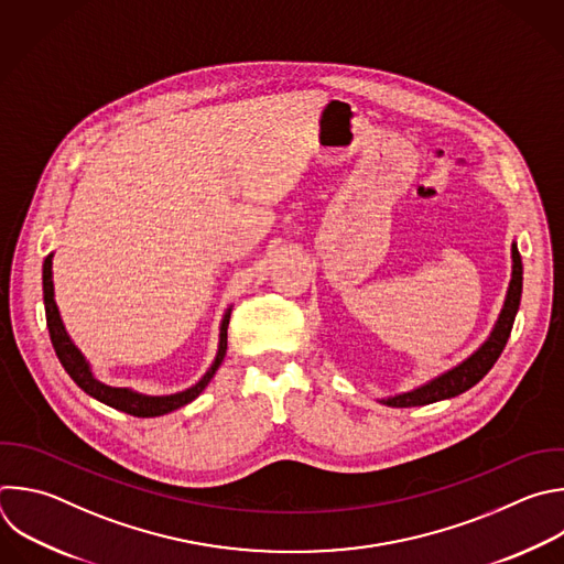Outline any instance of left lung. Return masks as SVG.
Here are the masks:
<instances>
[{
	"instance_id": "obj_1",
	"label": "left lung",
	"mask_w": 564,
	"mask_h": 564,
	"mask_svg": "<svg viewBox=\"0 0 564 564\" xmlns=\"http://www.w3.org/2000/svg\"><path fill=\"white\" fill-rule=\"evenodd\" d=\"M511 259H513V272H511V283H509V292L505 299V307L500 312V318L491 332V336L460 365H456L454 369L441 373L438 379L430 381L427 386L408 392V394H399L392 399H386L383 403L390 408H416V405H430L436 401H445L452 397H458L463 392H467L469 388H474L485 373L494 367V362L498 360V356L502 354L507 338L511 334L513 327V318L520 305V294H522V261H520V252L513 246L511 248Z\"/></svg>"
}]
</instances>
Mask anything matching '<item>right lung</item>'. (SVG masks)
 Returning a JSON list of instances; mask_svg holds the SVG:
<instances>
[{
  "mask_svg": "<svg viewBox=\"0 0 564 564\" xmlns=\"http://www.w3.org/2000/svg\"><path fill=\"white\" fill-rule=\"evenodd\" d=\"M42 281H44V305H46V325H48V334H51V340H53V347H55V354L59 358V362L64 365V369L68 371V377L86 392L90 394L93 399L119 410V412H126L130 416H137V419H152V416H163L167 412H174L187 403H193L204 390L206 386L210 383V379L215 377V371L219 369L224 356H226V349H228V323H230V312L226 314L224 323H221V338H219V351H217V358L213 362V367L206 371V377L193 386L191 390L185 392H178V394H170V397H143V394H137V392H130V390H123V388H110V386H104L99 383L93 371L86 362V358L82 356V351L73 345V340L68 338L66 329H64V323L59 318V310H57V303H55V292H53V254L46 257L44 261V274H42Z\"/></svg>",
  "mask_w": 564,
  "mask_h": 564,
  "instance_id": "add662e5",
  "label": "right lung"
}]
</instances>
